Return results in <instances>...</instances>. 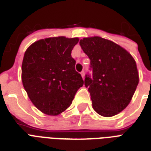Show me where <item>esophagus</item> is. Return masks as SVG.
I'll return each mask as SVG.
<instances>
[{"label":"esophagus","mask_w":151,"mask_h":151,"mask_svg":"<svg viewBox=\"0 0 151 151\" xmlns=\"http://www.w3.org/2000/svg\"><path fill=\"white\" fill-rule=\"evenodd\" d=\"M81 76H82V78L83 79H85V71H82L81 73Z\"/></svg>","instance_id":"1"}]
</instances>
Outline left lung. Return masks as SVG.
I'll use <instances>...</instances> for the list:
<instances>
[{
  "mask_svg": "<svg viewBox=\"0 0 151 151\" xmlns=\"http://www.w3.org/2000/svg\"><path fill=\"white\" fill-rule=\"evenodd\" d=\"M80 45L90 59L92 78L85 76L92 107L103 117H112L129 105L139 83L135 59L124 48L100 37H85Z\"/></svg>",
  "mask_w": 151,
  "mask_h": 151,
  "instance_id": "1",
  "label": "left lung"
}]
</instances>
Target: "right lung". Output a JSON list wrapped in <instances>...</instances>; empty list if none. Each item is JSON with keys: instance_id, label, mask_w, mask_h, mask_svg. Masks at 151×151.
Wrapping results in <instances>:
<instances>
[{"instance_id": "right-lung-1", "label": "right lung", "mask_w": 151, "mask_h": 151, "mask_svg": "<svg viewBox=\"0 0 151 151\" xmlns=\"http://www.w3.org/2000/svg\"><path fill=\"white\" fill-rule=\"evenodd\" d=\"M79 39H41L27 48L22 64V81L29 99L41 112L56 116L72 103L84 85L71 56Z\"/></svg>"}]
</instances>
